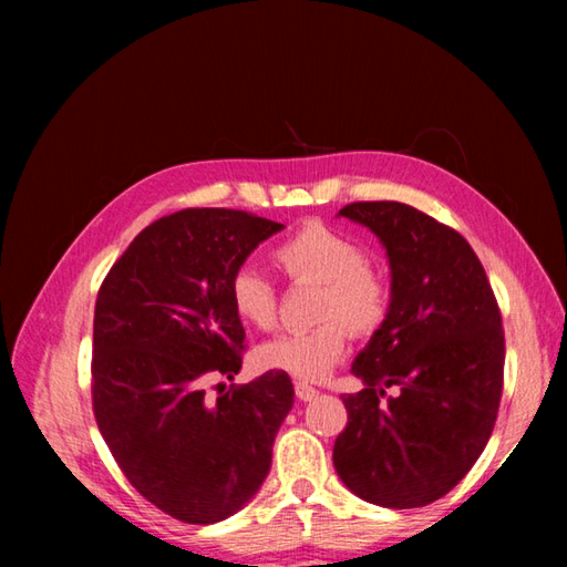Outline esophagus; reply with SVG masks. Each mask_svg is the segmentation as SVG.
Instances as JSON below:
<instances>
[{"mask_svg":"<svg viewBox=\"0 0 567 567\" xmlns=\"http://www.w3.org/2000/svg\"><path fill=\"white\" fill-rule=\"evenodd\" d=\"M295 392H297V396H299V400H302V402L315 400V396L319 394V390L311 388V384H307V382H297V384H295Z\"/></svg>","mask_w":567,"mask_h":567,"instance_id":"esophagus-1","label":"esophagus"}]
</instances>
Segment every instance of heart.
<instances>
[{
  "instance_id": "obj_1",
  "label": "heart",
  "mask_w": 567,
  "mask_h": 567,
  "mask_svg": "<svg viewBox=\"0 0 567 567\" xmlns=\"http://www.w3.org/2000/svg\"><path fill=\"white\" fill-rule=\"evenodd\" d=\"M272 262L295 285H321L317 302L319 327L282 333L258 348V363L297 380H321L339 363L348 332L358 339L378 333L390 317L392 287L378 265L365 260L363 246L336 228L311 221L272 250ZM236 317L250 329L277 327L280 299L268 275L244 265L228 285Z\"/></svg>"
}]
</instances>
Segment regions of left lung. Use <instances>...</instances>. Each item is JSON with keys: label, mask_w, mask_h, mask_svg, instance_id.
I'll use <instances>...</instances> for the list:
<instances>
[{"label": "left lung", "mask_w": 567, "mask_h": 567, "mask_svg": "<svg viewBox=\"0 0 567 567\" xmlns=\"http://www.w3.org/2000/svg\"><path fill=\"white\" fill-rule=\"evenodd\" d=\"M388 248L392 307L351 372L348 424L333 467L360 499L414 509L441 499L475 465L495 429L504 384L497 297L467 240L402 202L339 212ZM388 386L401 394L384 398Z\"/></svg>", "instance_id": "1"}]
</instances>
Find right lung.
<instances>
[{"mask_svg": "<svg viewBox=\"0 0 567 567\" xmlns=\"http://www.w3.org/2000/svg\"><path fill=\"white\" fill-rule=\"evenodd\" d=\"M282 224L238 209H183L131 240L94 305L92 409L116 465L185 524H214L256 495L292 409L287 372L234 380L246 331L234 272Z\"/></svg>", "mask_w": 567, "mask_h": 567, "instance_id": "obj_1", "label": "right lung"}]
</instances>
